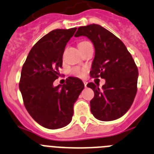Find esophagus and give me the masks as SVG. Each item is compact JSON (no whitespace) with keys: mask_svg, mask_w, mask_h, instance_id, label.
<instances>
[{"mask_svg":"<svg viewBox=\"0 0 154 154\" xmlns=\"http://www.w3.org/2000/svg\"><path fill=\"white\" fill-rule=\"evenodd\" d=\"M83 83H84V85H85V88H86V87H87V83H88V82H87L86 81H84Z\"/></svg>","mask_w":154,"mask_h":154,"instance_id":"34e87169","label":"esophagus"}]
</instances>
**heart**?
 <instances>
[{"mask_svg":"<svg viewBox=\"0 0 154 154\" xmlns=\"http://www.w3.org/2000/svg\"><path fill=\"white\" fill-rule=\"evenodd\" d=\"M87 42H82L79 44V45L82 44H85ZM85 72H86V69H81V68L75 67L74 68V69H72V73L73 75H75V76H78V77H83V76L85 75Z\"/></svg>","mask_w":154,"mask_h":154,"instance_id":"heart-1","label":"heart"}]
</instances>
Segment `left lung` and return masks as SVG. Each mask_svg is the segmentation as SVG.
Masks as SVG:
<instances>
[{
	"mask_svg": "<svg viewBox=\"0 0 154 154\" xmlns=\"http://www.w3.org/2000/svg\"><path fill=\"white\" fill-rule=\"evenodd\" d=\"M85 36L93 44L95 57L92 63V77H101L106 83L89 82L93 90L91 112L101 121L122 117L130 109L137 91L138 69L122 41L99 24L79 27L75 37Z\"/></svg>",
	"mask_w": 154,
	"mask_h": 154,
	"instance_id": "obj_1",
	"label": "left lung"
}]
</instances>
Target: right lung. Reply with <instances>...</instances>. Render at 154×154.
I'll return each mask as SVG.
<instances>
[{
  "label": "right lung",
  "mask_w": 154,
  "mask_h": 154,
  "mask_svg": "<svg viewBox=\"0 0 154 154\" xmlns=\"http://www.w3.org/2000/svg\"><path fill=\"white\" fill-rule=\"evenodd\" d=\"M76 29H55L45 35L31 49L21 70L19 89L24 106L37 123L50 130L70 123L74 103L85 87L75 77L53 85L60 75L65 46Z\"/></svg>",
  "instance_id": "right-lung-1"
}]
</instances>
